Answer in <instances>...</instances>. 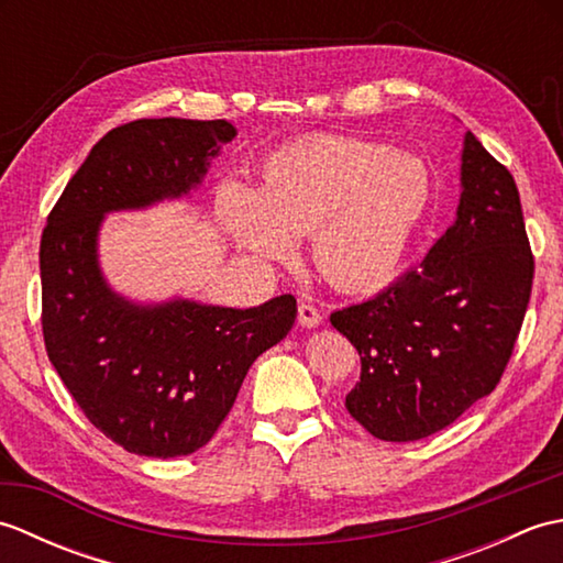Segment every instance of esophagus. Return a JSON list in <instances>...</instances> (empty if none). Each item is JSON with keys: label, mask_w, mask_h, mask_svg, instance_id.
<instances>
[{"label": "esophagus", "mask_w": 563, "mask_h": 563, "mask_svg": "<svg viewBox=\"0 0 563 563\" xmlns=\"http://www.w3.org/2000/svg\"><path fill=\"white\" fill-rule=\"evenodd\" d=\"M297 321H300L302 327H307V329H312V327H317L319 321H321V314H319V309L314 307V305H309V302H302L300 307H297Z\"/></svg>", "instance_id": "esophagus-1"}]
</instances>
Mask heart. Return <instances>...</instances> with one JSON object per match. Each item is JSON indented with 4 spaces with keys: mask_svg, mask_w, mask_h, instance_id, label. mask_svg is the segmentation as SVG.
<instances>
[{
    "mask_svg": "<svg viewBox=\"0 0 563 563\" xmlns=\"http://www.w3.org/2000/svg\"><path fill=\"white\" fill-rule=\"evenodd\" d=\"M430 206V176L411 154L361 137L321 135L273 152L256 188L224 186L220 222L261 261L292 254L309 234V263L343 292L385 285Z\"/></svg>",
    "mask_w": 563,
    "mask_h": 563,
    "instance_id": "obj_1",
    "label": "heart"
}]
</instances>
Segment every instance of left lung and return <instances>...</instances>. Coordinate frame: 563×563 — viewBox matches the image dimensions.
Masks as SVG:
<instances>
[{
	"label": "left lung",
	"mask_w": 563,
	"mask_h": 563,
	"mask_svg": "<svg viewBox=\"0 0 563 563\" xmlns=\"http://www.w3.org/2000/svg\"><path fill=\"white\" fill-rule=\"evenodd\" d=\"M532 278L518 186L466 133L457 220L421 268L331 314L363 363L345 409L387 442L421 440L457 421L504 377Z\"/></svg>",
	"instance_id": "1"
}]
</instances>
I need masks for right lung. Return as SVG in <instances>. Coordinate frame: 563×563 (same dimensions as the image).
Instances as JSON below:
<instances>
[{"instance_id": "obj_1", "label": "right lung", "mask_w": 563, "mask_h": 563, "mask_svg": "<svg viewBox=\"0 0 563 563\" xmlns=\"http://www.w3.org/2000/svg\"><path fill=\"white\" fill-rule=\"evenodd\" d=\"M234 135L227 121L118 125L91 147L43 230L47 357L91 426L145 457L208 445L251 363L288 336L297 317L292 295L249 309L188 300L142 307L115 295L99 271L103 214L188 194Z\"/></svg>"}]
</instances>
